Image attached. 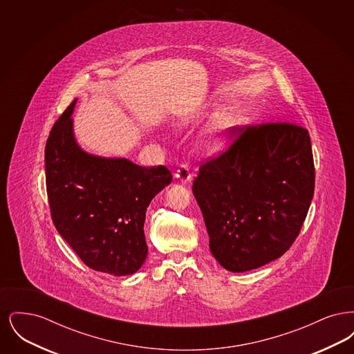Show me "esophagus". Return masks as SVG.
I'll use <instances>...</instances> for the list:
<instances>
[{
    "instance_id": "34e87169",
    "label": "esophagus",
    "mask_w": 354,
    "mask_h": 354,
    "mask_svg": "<svg viewBox=\"0 0 354 354\" xmlns=\"http://www.w3.org/2000/svg\"><path fill=\"white\" fill-rule=\"evenodd\" d=\"M175 178H176L180 183L188 185V183H191V180H192V174L189 172V169H188L187 165H182L179 169H176Z\"/></svg>"
}]
</instances>
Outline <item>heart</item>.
<instances>
[{
  "label": "heart",
  "mask_w": 354,
  "mask_h": 354,
  "mask_svg": "<svg viewBox=\"0 0 354 354\" xmlns=\"http://www.w3.org/2000/svg\"><path fill=\"white\" fill-rule=\"evenodd\" d=\"M232 126H234L232 115L225 111L220 113L203 139L202 146L204 151L208 153H218L223 151L227 146L228 133Z\"/></svg>",
  "instance_id": "obj_1"
}]
</instances>
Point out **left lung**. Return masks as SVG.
Here are the masks:
<instances>
[{
    "label": "left lung",
    "instance_id": "left-lung-1",
    "mask_svg": "<svg viewBox=\"0 0 354 354\" xmlns=\"http://www.w3.org/2000/svg\"><path fill=\"white\" fill-rule=\"evenodd\" d=\"M192 192L223 268L247 272L279 259L299 236L313 199L308 130L295 123L247 127L203 165Z\"/></svg>",
    "mask_w": 354,
    "mask_h": 354
}]
</instances>
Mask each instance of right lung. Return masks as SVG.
<instances>
[{"label":"right lung","mask_w":354,"mask_h":354,"mask_svg":"<svg viewBox=\"0 0 354 354\" xmlns=\"http://www.w3.org/2000/svg\"><path fill=\"white\" fill-rule=\"evenodd\" d=\"M77 100L51 129L45 147L46 189L59 235L91 270L133 274L147 257L146 211L172 180L165 166L140 167L126 158L88 153L78 145Z\"/></svg>","instance_id":"obj_1"}]
</instances>
